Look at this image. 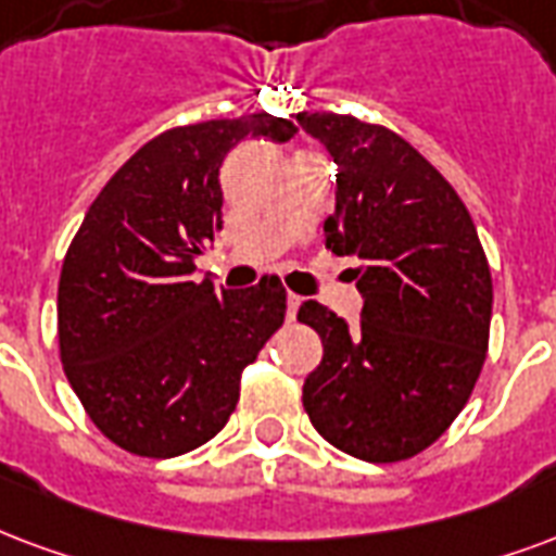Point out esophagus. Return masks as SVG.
Segmentation results:
<instances>
[{"mask_svg":"<svg viewBox=\"0 0 556 556\" xmlns=\"http://www.w3.org/2000/svg\"><path fill=\"white\" fill-rule=\"evenodd\" d=\"M300 303H303V298H298V294H289V320L298 318Z\"/></svg>","mask_w":556,"mask_h":556,"instance_id":"obj_1","label":"esophagus"}]
</instances>
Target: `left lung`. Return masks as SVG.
I'll list each match as a JSON object with an SVG mask.
<instances>
[{
	"instance_id": "1",
	"label": "left lung",
	"mask_w": 556,
	"mask_h": 556,
	"mask_svg": "<svg viewBox=\"0 0 556 556\" xmlns=\"http://www.w3.org/2000/svg\"><path fill=\"white\" fill-rule=\"evenodd\" d=\"M300 126L339 167L324 244L359 258L356 327L318 300L298 320L324 359L303 382V409L332 447L365 463H401L433 445L483 371L492 274L475 220L451 182L397 131L339 111H303Z\"/></svg>"
}]
</instances>
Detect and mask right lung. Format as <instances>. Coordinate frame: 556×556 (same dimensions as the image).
Masks as SVG:
<instances>
[{
    "mask_svg": "<svg viewBox=\"0 0 556 556\" xmlns=\"http://www.w3.org/2000/svg\"><path fill=\"white\" fill-rule=\"evenodd\" d=\"M294 135V123L265 111L176 126L90 203L61 265L59 353L88 418L123 451L167 459L215 439L244 368L282 327L277 277L217 291L194 267L224 217L226 152Z\"/></svg>",
    "mask_w": 556,
    "mask_h": 556,
    "instance_id": "1",
    "label": "right lung"
}]
</instances>
